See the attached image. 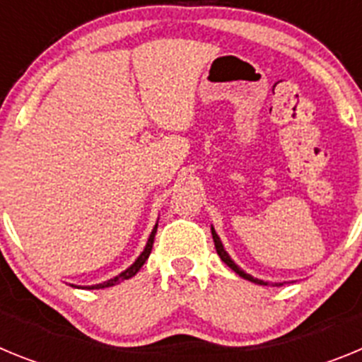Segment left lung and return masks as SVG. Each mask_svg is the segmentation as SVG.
Listing matches in <instances>:
<instances>
[{"instance_id":"obj_1","label":"left lung","mask_w":362,"mask_h":362,"mask_svg":"<svg viewBox=\"0 0 362 362\" xmlns=\"http://www.w3.org/2000/svg\"><path fill=\"white\" fill-rule=\"evenodd\" d=\"M212 238H214V245H216V250H217V255H219L221 257V261H223V263L226 264V267H230L232 268L233 272H235V274H238L239 277H243V279H246V281H252V283H255V284H263V286H267V281H263V279H257V277H252L250 274H246L245 270H241V268L238 267V264L233 263L232 261V257H230L228 255V252L225 250V246H223V243H221V239H219V235H217L216 233V230H214V226H212ZM281 284L283 283H276L274 284V286H281Z\"/></svg>"}]
</instances>
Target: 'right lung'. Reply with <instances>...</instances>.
Here are the masks:
<instances>
[{
	"label": "right lung",
	"instance_id": "obj_1",
	"mask_svg": "<svg viewBox=\"0 0 362 362\" xmlns=\"http://www.w3.org/2000/svg\"><path fill=\"white\" fill-rule=\"evenodd\" d=\"M156 232H158V223H156V226H153L152 233H150L148 241H146L145 250H143L141 254H139V257H137L136 261H134V263L130 264L129 268H127V270H124V272H121L119 276L112 277V279H108V281H103V283H99V284H90V286H85V288H88V290L108 288V286H114V284H119L121 281H124V279H130V277H134V276H136L137 272L141 270V267H143V264H145V261H146V259H148L150 252H152V245H153V238H156ZM78 288H79V286H78Z\"/></svg>",
	"mask_w": 362,
	"mask_h": 362
}]
</instances>
